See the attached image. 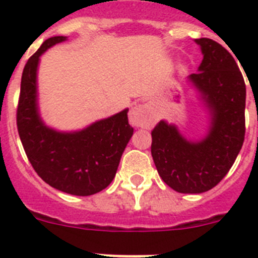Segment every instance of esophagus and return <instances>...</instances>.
I'll return each mask as SVG.
<instances>
[{
	"mask_svg": "<svg viewBox=\"0 0 258 258\" xmlns=\"http://www.w3.org/2000/svg\"><path fill=\"white\" fill-rule=\"evenodd\" d=\"M129 122L136 127L150 129L155 124V116L151 107L147 104H138L129 113Z\"/></svg>",
	"mask_w": 258,
	"mask_h": 258,
	"instance_id": "1",
	"label": "esophagus"
}]
</instances>
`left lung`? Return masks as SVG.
<instances>
[{"instance_id":"1","label":"left lung","mask_w":258,"mask_h":258,"mask_svg":"<svg viewBox=\"0 0 258 258\" xmlns=\"http://www.w3.org/2000/svg\"><path fill=\"white\" fill-rule=\"evenodd\" d=\"M203 60L187 77L209 113L202 140L184 138L174 124L154 127L151 155L159 175L181 194L211 190L227 174L244 142L245 84L235 59L211 38L195 40Z\"/></svg>"}]
</instances>
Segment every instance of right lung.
<instances>
[{"instance_id": "add662e5", "label": "right lung", "mask_w": 258, "mask_h": 258, "mask_svg": "<svg viewBox=\"0 0 258 258\" xmlns=\"http://www.w3.org/2000/svg\"><path fill=\"white\" fill-rule=\"evenodd\" d=\"M66 40L64 36L47 38L27 61L17 125L27 157L41 178L59 191L89 197L106 188L115 178L133 127L127 122V108L77 132H59L45 124L38 109L40 56Z\"/></svg>"}]
</instances>
